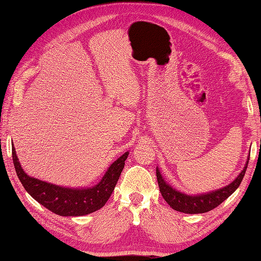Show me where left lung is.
I'll list each match as a JSON object with an SVG mask.
<instances>
[{"instance_id":"1","label":"left lung","mask_w":261,"mask_h":261,"mask_svg":"<svg viewBox=\"0 0 261 261\" xmlns=\"http://www.w3.org/2000/svg\"><path fill=\"white\" fill-rule=\"evenodd\" d=\"M249 164V159L246 161V164L242 172L239 174L233 182L229 184L218 191L207 193V194H201V195L196 196H189L186 194L180 193L176 189H173L170 185L164 181V179L161 176L159 169H156V177H158V182L160 187V192L168 204L172 207L173 210L184 212V213H204L207 211H211L220 205L226 198H228L231 194H233L240 184L242 182V179L245 174L246 168Z\"/></svg>"}]
</instances>
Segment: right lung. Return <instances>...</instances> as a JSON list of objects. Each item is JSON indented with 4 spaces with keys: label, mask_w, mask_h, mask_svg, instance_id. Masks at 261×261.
<instances>
[{
    "label": "right lung",
    "mask_w": 261,
    "mask_h": 261,
    "mask_svg": "<svg viewBox=\"0 0 261 261\" xmlns=\"http://www.w3.org/2000/svg\"><path fill=\"white\" fill-rule=\"evenodd\" d=\"M129 153H124L113 163L100 182L92 188L73 189L56 186L42 180L32 178L23 172L12 145V160L17 176L28 194L37 202L56 215L79 217L92 213L106 204L114 191L115 185L124 168Z\"/></svg>",
    "instance_id": "1"
}]
</instances>
